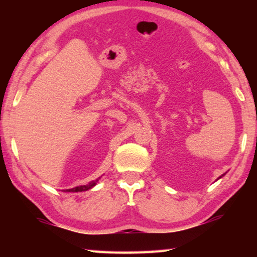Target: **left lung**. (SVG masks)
Listing matches in <instances>:
<instances>
[{
	"mask_svg": "<svg viewBox=\"0 0 257 257\" xmlns=\"http://www.w3.org/2000/svg\"><path fill=\"white\" fill-rule=\"evenodd\" d=\"M224 175H225V173H223V175H222V176H221V177H219V178H217V179H220V178H222V177H223ZM217 179H216V180H217Z\"/></svg>",
	"mask_w": 257,
	"mask_h": 257,
	"instance_id": "obj_1",
	"label": "left lung"
}]
</instances>
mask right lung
Returning <instances> with one entry per match:
<instances>
[{
    "label": "right lung",
    "instance_id": "obj_1",
    "mask_svg": "<svg viewBox=\"0 0 257 257\" xmlns=\"http://www.w3.org/2000/svg\"><path fill=\"white\" fill-rule=\"evenodd\" d=\"M99 179V178H98ZM98 179H96L95 181L89 182L88 185H82V186H78L75 187V188H71V189H66L64 191H69V193H79V191H86V190H89L90 188H93V187L97 184Z\"/></svg>",
    "mask_w": 257,
    "mask_h": 257
}]
</instances>
